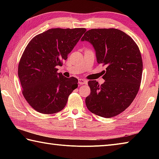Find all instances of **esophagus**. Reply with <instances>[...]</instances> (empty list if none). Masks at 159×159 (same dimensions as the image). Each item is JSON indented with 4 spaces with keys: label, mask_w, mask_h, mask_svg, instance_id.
<instances>
[{
    "label": "esophagus",
    "mask_w": 159,
    "mask_h": 159,
    "mask_svg": "<svg viewBox=\"0 0 159 159\" xmlns=\"http://www.w3.org/2000/svg\"><path fill=\"white\" fill-rule=\"evenodd\" d=\"M79 84L80 85H84V84H87V80H85V79H79Z\"/></svg>",
    "instance_id": "esophagus-1"
}]
</instances>
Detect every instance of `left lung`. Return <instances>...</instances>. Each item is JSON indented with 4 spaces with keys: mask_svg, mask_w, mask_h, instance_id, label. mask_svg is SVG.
<instances>
[{
    "mask_svg": "<svg viewBox=\"0 0 159 159\" xmlns=\"http://www.w3.org/2000/svg\"><path fill=\"white\" fill-rule=\"evenodd\" d=\"M81 41L93 45L98 63L107 66L103 84L88 81L90 94L85 98L86 107L99 116H116L130 105L140 87L143 64L138 45L114 28L90 29Z\"/></svg>",
    "mask_w": 159,
    "mask_h": 159,
    "instance_id": "left-lung-1",
    "label": "left lung"
}]
</instances>
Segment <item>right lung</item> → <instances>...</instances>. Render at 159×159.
<instances>
[{
    "instance_id": "right-lung-1",
    "label": "right lung",
    "mask_w": 159,
    "mask_h": 159,
    "mask_svg": "<svg viewBox=\"0 0 159 159\" xmlns=\"http://www.w3.org/2000/svg\"><path fill=\"white\" fill-rule=\"evenodd\" d=\"M85 28L50 29L36 35L26 45L18 65L21 92L38 112L55 114L66 106L78 87V79L57 73V66L71 52Z\"/></svg>"
}]
</instances>
